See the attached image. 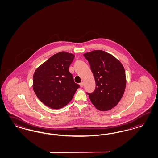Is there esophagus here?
<instances>
[{
    "instance_id": "1",
    "label": "esophagus",
    "mask_w": 158,
    "mask_h": 158,
    "mask_svg": "<svg viewBox=\"0 0 158 158\" xmlns=\"http://www.w3.org/2000/svg\"><path fill=\"white\" fill-rule=\"evenodd\" d=\"M79 85L81 86V87H83V85H84L83 82H81V83H79Z\"/></svg>"
}]
</instances>
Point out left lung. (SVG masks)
Segmentation results:
<instances>
[{
  "label": "left lung",
  "mask_w": 158,
  "mask_h": 158,
  "mask_svg": "<svg viewBox=\"0 0 158 158\" xmlns=\"http://www.w3.org/2000/svg\"><path fill=\"white\" fill-rule=\"evenodd\" d=\"M96 82L93 93H87L93 104L100 111H108L118 103L126 86L124 66L112 55L102 50L84 54Z\"/></svg>",
  "instance_id": "1"
}]
</instances>
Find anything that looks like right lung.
I'll return each mask as SVG.
<instances>
[{
	"instance_id": "1",
	"label": "right lung",
	"mask_w": 158,
	"mask_h": 158,
	"mask_svg": "<svg viewBox=\"0 0 158 158\" xmlns=\"http://www.w3.org/2000/svg\"><path fill=\"white\" fill-rule=\"evenodd\" d=\"M74 57V55L66 52L57 53L40 66L34 73V91L40 100L51 109L65 107L79 87L69 71Z\"/></svg>"
}]
</instances>
